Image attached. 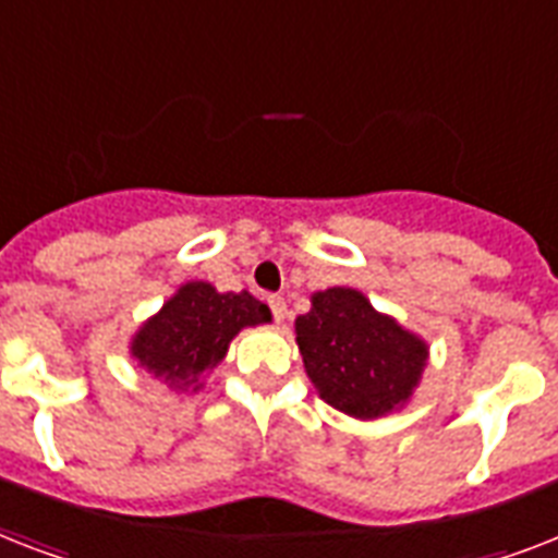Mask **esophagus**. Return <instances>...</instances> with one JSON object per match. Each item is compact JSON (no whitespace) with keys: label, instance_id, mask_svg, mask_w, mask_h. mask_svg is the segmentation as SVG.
<instances>
[{"label":"esophagus","instance_id":"obj_1","mask_svg":"<svg viewBox=\"0 0 558 558\" xmlns=\"http://www.w3.org/2000/svg\"><path fill=\"white\" fill-rule=\"evenodd\" d=\"M269 310L275 315V322H283L287 318V301H283V295H269Z\"/></svg>","mask_w":558,"mask_h":558}]
</instances>
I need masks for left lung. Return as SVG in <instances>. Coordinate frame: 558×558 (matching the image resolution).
<instances>
[{
    "instance_id": "1",
    "label": "left lung",
    "mask_w": 558,
    "mask_h": 558,
    "mask_svg": "<svg viewBox=\"0 0 558 558\" xmlns=\"http://www.w3.org/2000/svg\"><path fill=\"white\" fill-rule=\"evenodd\" d=\"M298 348L315 388L332 408L359 420L405 402L425 367V344L379 315L356 289L315 292L295 322Z\"/></svg>"
}]
</instances>
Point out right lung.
Instances as JSON below:
<instances>
[{
	"mask_svg": "<svg viewBox=\"0 0 558 558\" xmlns=\"http://www.w3.org/2000/svg\"><path fill=\"white\" fill-rule=\"evenodd\" d=\"M271 322L269 306L248 292L219 295L210 283H185L133 341V356L170 388H191L222 362L243 327Z\"/></svg>",
	"mask_w": 558,
	"mask_h": 558,
	"instance_id": "obj_1",
	"label": "right lung"
}]
</instances>
